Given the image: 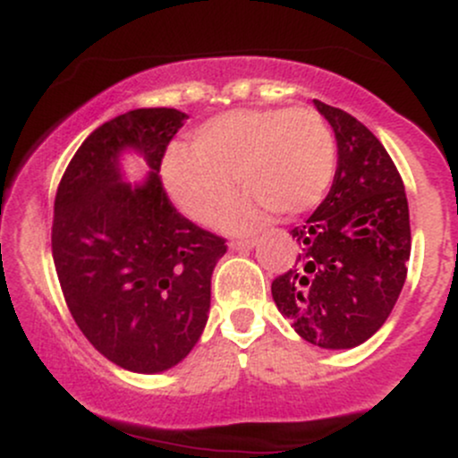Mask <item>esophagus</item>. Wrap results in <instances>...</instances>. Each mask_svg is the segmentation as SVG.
Wrapping results in <instances>:
<instances>
[{
	"mask_svg": "<svg viewBox=\"0 0 458 458\" xmlns=\"http://www.w3.org/2000/svg\"><path fill=\"white\" fill-rule=\"evenodd\" d=\"M256 245V239H236L230 241V250L234 251H243V250H251Z\"/></svg>",
	"mask_w": 458,
	"mask_h": 458,
	"instance_id": "34e87169",
	"label": "esophagus"
}]
</instances>
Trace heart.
Listing matches in <instances>:
<instances>
[{
  "label": "heart",
  "mask_w": 458,
  "mask_h": 458,
  "mask_svg": "<svg viewBox=\"0 0 458 458\" xmlns=\"http://www.w3.org/2000/svg\"><path fill=\"white\" fill-rule=\"evenodd\" d=\"M335 174V138L310 107L236 109L189 135L187 148L167 150L161 176L187 217L213 224L234 198V176L250 191L225 217L233 230L259 224L271 208L299 215L323 199Z\"/></svg>",
  "instance_id": "b5f03b06"
}]
</instances>
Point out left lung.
<instances>
[{
    "mask_svg": "<svg viewBox=\"0 0 458 458\" xmlns=\"http://www.w3.org/2000/svg\"><path fill=\"white\" fill-rule=\"evenodd\" d=\"M338 141L327 198L291 230L295 265L271 284L273 301L303 340L353 349L396 306L411 254L409 204L392 157L344 109L314 101Z\"/></svg>",
    "mask_w": 458,
    "mask_h": 458,
    "instance_id": "1",
    "label": "left lung"
}]
</instances>
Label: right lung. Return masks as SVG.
I'll use <instances>...</instances> for the list:
<instances>
[{
    "label": "right lung",
    "mask_w": 458,
    "mask_h": 458,
    "mask_svg": "<svg viewBox=\"0 0 458 458\" xmlns=\"http://www.w3.org/2000/svg\"><path fill=\"white\" fill-rule=\"evenodd\" d=\"M187 114L170 107L115 115L79 146L57 185L51 251L62 295L98 353L133 372L185 360L211 308L224 236L176 211L161 182L167 144ZM145 155L144 186L119 181V150Z\"/></svg>",
    "instance_id": "right-lung-1"
}]
</instances>
